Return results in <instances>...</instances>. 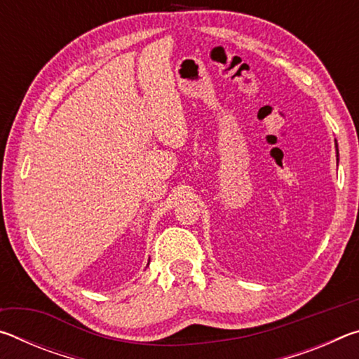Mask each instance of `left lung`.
<instances>
[{"label":"left lung","mask_w":359,"mask_h":359,"mask_svg":"<svg viewBox=\"0 0 359 359\" xmlns=\"http://www.w3.org/2000/svg\"><path fill=\"white\" fill-rule=\"evenodd\" d=\"M336 145H337V144H336Z\"/></svg>","instance_id":"obj_1"}]
</instances>
